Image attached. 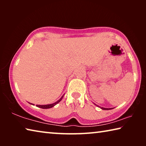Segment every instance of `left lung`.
<instances>
[{"label": "left lung", "instance_id": "left-lung-1", "mask_svg": "<svg viewBox=\"0 0 146 146\" xmlns=\"http://www.w3.org/2000/svg\"><path fill=\"white\" fill-rule=\"evenodd\" d=\"M96 105V104H95ZM101 109H102V110H112L113 108H101Z\"/></svg>", "mask_w": 146, "mask_h": 146}]
</instances>
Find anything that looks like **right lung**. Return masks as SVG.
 Segmentation results:
<instances>
[{
  "label": "right lung",
  "mask_w": 146,
  "mask_h": 146,
  "mask_svg": "<svg viewBox=\"0 0 146 146\" xmlns=\"http://www.w3.org/2000/svg\"><path fill=\"white\" fill-rule=\"evenodd\" d=\"M63 97H64V95L60 98V99H59L57 101V102H56L53 103V104H47V105H36V106H37V107L40 108H42V109H49V108H51L53 107L54 106H55L56 104H57L59 102H60V101H61V100L62 99ZM33 105H34V104H33Z\"/></svg>",
  "instance_id": "obj_1"
}]
</instances>
